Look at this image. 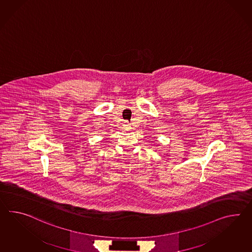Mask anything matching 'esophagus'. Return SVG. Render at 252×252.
I'll list each match as a JSON object with an SVG mask.
<instances>
[{"label":"esophagus","mask_w":252,"mask_h":252,"mask_svg":"<svg viewBox=\"0 0 252 252\" xmlns=\"http://www.w3.org/2000/svg\"><path fill=\"white\" fill-rule=\"evenodd\" d=\"M124 126H125L126 128H129V127H130V126H129V124L127 123V122H125V124H124Z\"/></svg>","instance_id":"1"}]
</instances>
